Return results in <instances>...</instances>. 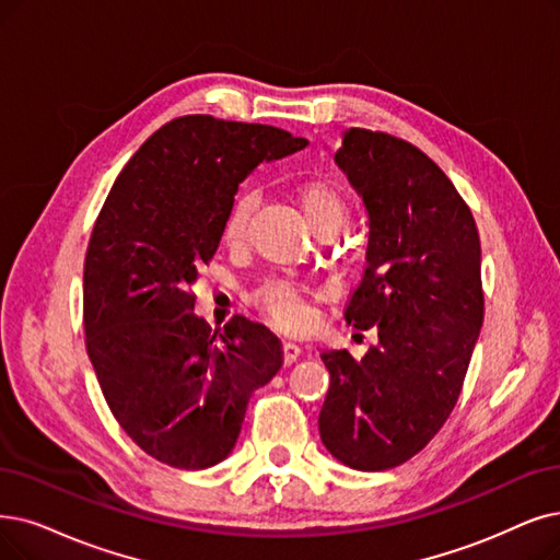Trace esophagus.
<instances>
[{
  "label": "esophagus",
  "mask_w": 560,
  "mask_h": 560,
  "mask_svg": "<svg viewBox=\"0 0 560 560\" xmlns=\"http://www.w3.org/2000/svg\"><path fill=\"white\" fill-rule=\"evenodd\" d=\"M282 355H284V365H294L301 355V347L294 342H284L282 345Z\"/></svg>",
  "instance_id": "obj_1"
}]
</instances>
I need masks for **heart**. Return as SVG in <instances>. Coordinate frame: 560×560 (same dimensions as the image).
Segmentation results:
<instances>
[{
	"mask_svg": "<svg viewBox=\"0 0 560 560\" xmlns=\"http://www.w3.org/2000/svg\"><path fill=\"white\" fill-rule=\"evenodd\" d=\"M296 195L312 230L326 225V222H340L342 225V220L347 215V202L338 188L330 186L328 182H322V178H307V182L299 184ZM255 207H257L255 190L238 192V197L234 199V205L230 209V215L225 220V230H222L225 241L234 243L245 234ZM257 299L282 326L294 328L305 322V307L301 303V296L294 284H289L284 280H271L259 289Z\"/></svg>",
	"mask_w": 560,
	"mask_h": 560,
	"instance_id": "1",
	"label": "heart"
}]
</instances>
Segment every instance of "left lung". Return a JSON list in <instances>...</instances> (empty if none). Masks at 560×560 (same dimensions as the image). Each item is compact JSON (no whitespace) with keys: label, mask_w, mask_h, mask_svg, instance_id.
<instances>
[{"label":"left lung","mask_w":560,"mask_h":560,"mask_svg":"<svg viewBox=\"0 0 560 560\" xmlns=\"http://www.w3.org/2000/svg\"><path fill=\"white\" fill-rule=\"evenodd\" d=\"M335 163L370 220L365 273L345 319L376 328L355 361L324 351L330 386L319 413L326 451L355 471H386L448 420L482 328L480 236L441 167L388 132L349 128Z\"/></svg>","instance_id":"8db88e82"}]
</instances>
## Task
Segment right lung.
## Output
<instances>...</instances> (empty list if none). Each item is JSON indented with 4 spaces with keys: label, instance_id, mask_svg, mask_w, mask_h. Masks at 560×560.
Segmentation results:
<instances>
[{
    "label": "right lung",
    "instance_id": "1",
    "mask_svg": "<svg viewBox=\"0 0 560 560\" xmlns=\"http://www.w3.org/2000/svg\"><path fill=\"white\" fill-rule=\"evenodd\" d=\"M307 147L276 126L178 117L117 176L84 259V332L112 416L174 468H209L241 434L257 388L282 368L266 326L195 315L197 268L220 245L238 184Z\"/></svg>",
    "mask_w": 560,
    "mask_h": 560
}]
</instances>
